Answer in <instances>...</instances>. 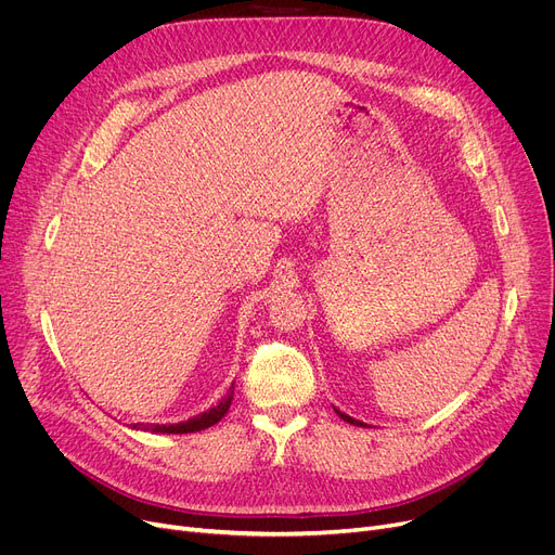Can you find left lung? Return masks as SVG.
Returning a JSON list of instances; mask_svg holds the SVG:
<instances>
[{"label":"left lung","instance_id":"obj_1","mask_svg":"<svg viewBox=\"0 0 555 555\" xmlns=\"http://www.w3.org/2000/svg\"><path fill=\"white\" fill-rule=\"evenodd\" d=\"M335 412H337V416H339L341 421H346V423H351V425H358V427H369L366 423H362V421H356V418H351V416H348V414L339 412V410H337V406H335Z\"/></svg>","mask_w":555,"mask_h":555}]
</instances>
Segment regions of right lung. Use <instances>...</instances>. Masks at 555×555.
Segmentation results:
<instances>
[{"label": "right lung", "mask_w": 555, "mask_h": 555, "mask_svg": "<svg viewBox=\"0 0 555 555\" xmlns=\"http://www.w3.org/2000/svg\"><path fill=\"white\" fill-rule=\"evenodd\" d=\"M231 400H233V385H231L229 393L216 406H211V410L202 412V414H197V416H193L189 421L172 423V425H143V423H134L130 427L132 429H143V431H153V434H193V431H202V429L216 425L218 421H222V416L229 412Z\"/></svg>", "instance_id": "obj_1"}]
</instances>
